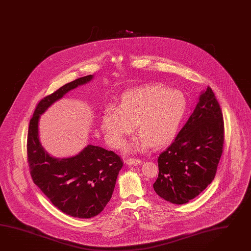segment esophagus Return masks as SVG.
<instances>
[{"label": "esophagus", "instance_id": "esophagus-1", "mask_svg": "<svg viewBox=\"0 0 251 251\" xmlns=\"http://www.w3.org/2000/svg\"><path fill=\"white\" fill-rule=\"evenodd\" d=\"M126 163L127 165L132 166V165H135V164H140V163H142V161L141 159H138V158H127L126 160Z\"/></svg>", "mask_w": 251, "mask_h": 251}]
</instances>
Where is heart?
<instances>
[{"mask_svg":"<svg viewBox=\"0 0 251 251\" xmlns=\"http://www.w3.org/2000/svg\"><path fill=\"white\" fill-rule=\"evenodd\" d=\"M187 102L179 90L163 84H152L129 90L123 95L119 106L111 104L103 112V129L113 148L121 147L126 136L135 130L139 134L131 148L144 151L162 147L175 137L185 116Z\"/></svg>","mask_w":251,"mask_h":251,"instance_id":"1","label":"heart"}]
</instances>
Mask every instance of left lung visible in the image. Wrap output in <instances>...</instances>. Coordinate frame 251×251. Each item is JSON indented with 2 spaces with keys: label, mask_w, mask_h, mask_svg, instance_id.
<instances>
[{
  "label": "left lung",
  "mask_w": 251,
  "mask_h": 251,
  "mask_svg": "<svg viewBox=\"0 0 251 251\" xmlns=\"http://www.w3.org/2000/svg\"><path fill=\"white\" fill-rule=\"evenodd\" d=\"M224 136L222 111L207 86L173 143L158 156L155 193L176 205L198 197L216 176Z\"/></svg>",
  "instance_id": "1"
}]
</instances>
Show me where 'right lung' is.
Returning <instances> with one entry per match:
<instances>
[{
    "label": "right lung",
    "mask_w": 251,
    "mask_h": 251,
    "mask_svg": "<svg viewBox=\"0 0 251 251\" xmlns=\"http://www.w3.org/2000/svg\"><path fill=\"white\" fill-rule=\"evenodd\" d=\"M92 78V75L78 78L44 97L35 107L27 136V161L33 183L53 206L79 219H91L103 211L112 198L122 159L113 151L92 145L69 158L50 156L39 140L38 122L51 103Z\"/></svg>",
    "instance_id": "obj_1"
}]
</instances>
